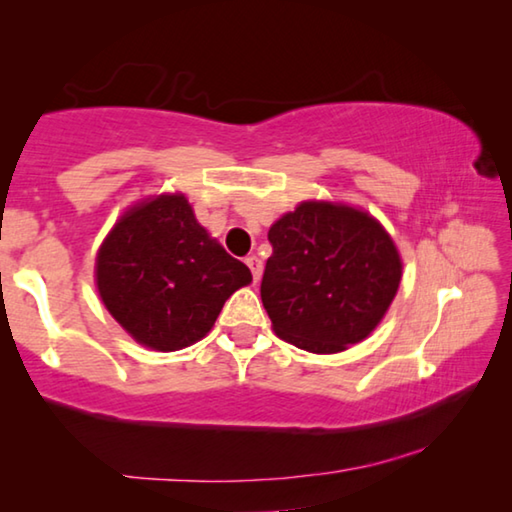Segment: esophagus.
Wrapping results in <instances>:
<instances>
[{
	"label": "esophagus",
	"instance_id": "obj_1",
	"mask_svg": "<svg viewBox=\"0 0 512 512\" xmlns=\"http://www.w3.org/2000/svg\"><path fill=\"white\" fill-rule=\"evenodd\" d=\"M246 264L250 268V273H253V280L259 282V277H262V259H259L257 255H250L246 259Z\"/></svg>",
	"mask_w": 512,
	"mask_h": 512
}]
</instances>
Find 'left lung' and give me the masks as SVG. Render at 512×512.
I'll list each match as a JSON object with an SVG mask.
<instances>
[{"instance_id": "obj_1", "label": "left lung", "mask_w": 512, "mask_h": 512, "mask_svg": "<svg viewBox=\"0 0 512 512\" xmlns=\"http://www.w3.org/2000/svg\"><path fill=\"white\" fill-rule=\"evenodd\" d=\"M268 241L264 309L275 334L300 350L334 354L363 341L400 287L391 235L350 205L300 203L271 225Z\"/></svg>"}]
</instances>
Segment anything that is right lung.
<instances>
[{
    "label": "right lung",
    "mask_w": 512,
    "mask_h": 512,
    "mask_svg": "<svg viewBox=\"0 0 512 512\" xmlns=\"http://www.w3.org/2000/svg\"><path fill=\"white\" fill-rule=\"evenodd\" d=\"M94 273L112 318L160 352L201 341L225 300L253 280L207 235L183 194L131 207L101 244Z\"/></svg>",
    "instance_id": "right-lung-1"
}]
</instances>
